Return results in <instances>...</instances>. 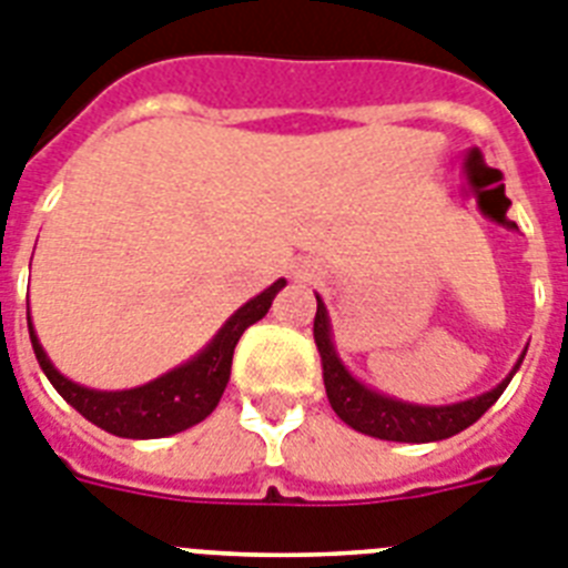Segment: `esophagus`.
Listing matches in <instances>:
<instances>
[{
  "instance_id": "34e87169",
  "label": "esophagus",
  "mask_w": 568,
  "mask_h": 568,
  "mask_svg": "<svg viewBox=\"0 0 568 568\" xmlns=\"http://www.w3.org/2000/svg\"><path fill=\"white\" fill-rule=\"evenodd\" d=\"M292 276L297 280V283H308L314 276V268H308V265H297V268L292 271Z\"/></svg>"
}]
</instances>
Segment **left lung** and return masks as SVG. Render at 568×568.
<instances>
[{
    "mask_svg": "<svg viewBox=\"0 0 568 568\" xmlns=\"http://www.w3.org/2000/svg\"><path fill=\"white\" fill-rule=\"evenodd\" d=\"M317 297V314H314V343L321 349L323 361V384H326V395L332 409L337 413L341 422H346L352 430L364 433V436L384 438V442H407V445H424V442H442L483 416L490 404L497 402L503 389L511 384L514 373L523 364L526 349L517 357V364L511 366V373L499 381L497 387L488 389L483 395L465 398V402L454 404H416L402 402L395 395L381 393V389L369 387L364 381L352 373L349 366L343 364L341 352L335 346V332H332V321H328L326 303Z\"/></svg>",
    "mask_w": 568,
    "mask_h": 568,
    "instance_id": "left-lung-1",
    "label": "left lung"
}]
</instances>
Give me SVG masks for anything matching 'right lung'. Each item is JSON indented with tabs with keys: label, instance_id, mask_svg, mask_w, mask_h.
Returning <instances> with one entry per match:
<instances>
[{
	"label": "right lung",
	"instance_id": "1",
	"mask_svg": "<svg viewBox=\"0 0 568 568\" xmlns=\"http://www.w3.org/2000/svg\"><path fill=\"white\" fill-rule=\"evenodd\" d=\"M283 288L285 280H276L265 292L236 308L222 323L216 335L204 343V349L195 352L190 361L132 389H92L65 378L51 364L49 352L42 349L37 328L31 323V312H28V332H31L33 355L40 361L45 378L71 407L78 409L80 416L98 424L100 430L112 433V436L164 438L204 422L216 409L219 398L231 381L233 349H236L242 332L268 314L276 292H283Z\"/></svg>",
	"mask_w": 568,
	"mask_h": 568
}]
</instances>
